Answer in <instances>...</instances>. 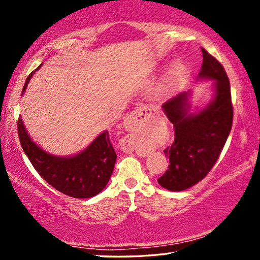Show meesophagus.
<instances>
[{
    "label": "esophagus",
    "mask_w": 260,
    "mask_h": 260,
    "mask_svg": "<svg viewBox=\"0 0 260 260\" xmlns=\"http://www.w3.org/2000/svg\"><path fill=\"white\" fill-rule=\"evenodd\" d=\"M149 113H150V109H147V108L136 109L135 111L131 112L130 115L126 117L125 120H124V127H125L127 131H135L138 127V125H140L142 120L147 118ZM122 145H123V150L125 152H131L135 150L134 141L131 136H127L125 140L123 141Z\"/></svg>",
    "instance_id": "34e87169"
}]
</instances>
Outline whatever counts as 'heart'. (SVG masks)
I'll return each mask as SVG.
<instances>
[{"label": "heart", "instance_id": "b5f03b06", "mask_svg": "<svg viewBox=\"0 0 260 260\" xmlns=\"http://www.w3.org/2000/svg\"><path fill=\"white\" fill-rule=\"evenodd\" d=\"M184 67L180 61L173 62L172 65L169 66V69L167 70V72L163 77L161 86H159V90L161 92H167L175 86V85L179 83L181 78L183 76Z\"/></svg>", "mask_w": 260, "mask_h": 260}]
</instances>
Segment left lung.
Instances as JSON below:
<instances>
[{
	"label": "left lung",
	"mask_w": 260,
	"mask_h": 260,
	"mask_svg": "<svg viewBox=\"0 0 260 260\" xmlns=\"http://www.w3.org/2000/svg\"><path fill=\"white\" fill-rule=\"evenodd\" d=\"M199 81H213V98L197 111L190 106L191 92H182L162 105L175 127L172 147L165 150L169 169L157 180L159 186L172 191L186 190L204 179L215 165L233 120L231 87L227 74L218 60L202 48Z\"/></svg>",
	"instance_id": "1"
}]
</instances>
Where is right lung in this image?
Listing matches in <instances>:
<instances>
[{
  "mask_svg": "<svg viewBox=\"0 0 260 260\" xmlns=\"http://www.w3.org/2000/svg\"><path fill=\"white\" fill-rule=\"evenodd\" d=\"M41 66L42 63L28 76L21 95ZM17 131L21 147L35 170L56 190L72 198L87 199L101 193L108 184L117 158L108 130L99 134L84 150L72 156H56L44 150L31 140L21 117Z\"/></svg>",
  "mask_w": 260,
  "mask_h": 260,
  "instance_id": "obj_1",
  "label": "right lung"
}]
</instances>
